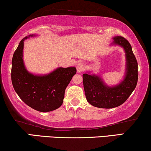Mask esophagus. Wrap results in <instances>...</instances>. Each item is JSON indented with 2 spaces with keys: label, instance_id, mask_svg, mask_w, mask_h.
I'll use <instances>...</instances> for the list:
<instances>
[{
  "label": "esophagus",
  "instance_id": "34e87169",
  "mask_svg": "<svg viewBox=\"0 0 151 151\" xmlns=\"http://www.w3.org/2000/svg\"><path fill=\"white\" fill-rule=\"evenodd\" d=\"M76 68H77L78 73H81L85 68V65L83 63H79L76 66Z\"/></svg>",
  "mask_w": 151,
  "mask_h": 151
}]
</instances>
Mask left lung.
Segmentation results:
<instances>
[{
  "label": "left lung",
  "mask_w": 151,
  "mask_h": 151,
  "mask_svg": "<svg viewBox=\"0 0 151 151\" xmlns=\"http://www.w3.org/2000/svg\"><path fill=\"white\" fill-rule=\"evenodd\" d=\"M113 44L122 46L125 50L127 72L120 84L109 87L95 75L84 73L83 85L87 101L91 105L102 109H112L124 103L131 95L138 81V63L129 41L122 36L113 38Z\"/></svg>",
  "instance_id": "8db88e82"
}]
</instances>
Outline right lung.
<instances>
[{
    "label": "right lung",
    "mask_w": 151,
    "mask_h": 151,
    "mask_svg": "<svg viewBox=\"0 0 151 151\" xmlns=\"http://www.w3.org/2000/svg\"><path fill=\"white\" fill-rule=\"evenodd\" d=\"M20 41L12 60L11 79L14 90L27 105L40 112L57 109L64 101L65 90L76 73L75 67L58 68L46 76H35L25 68L23 62L24 40Z\"/></svg>",
    "instance_id": "add662e5"
}]
</instances>
